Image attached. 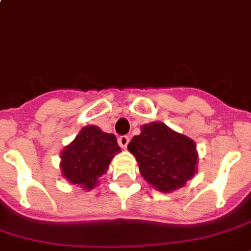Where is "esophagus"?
<instances>
[{"label":"esophagus","instance_id":"1","mask_svg":"<svg viewBox=\"0 0 251 251\" xmlns=\"http://www.w3.org/2000/svg\"><path fill=\"white\" fill-rule=\"evenodd\" d=\"M118 144H120L121 148L126 149V146L129 144V137L127 135H121L120 138H118Z\"/></svg>","mask_w":251,"mask_h":251}]
</instances>
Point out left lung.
I'll return each instance as SVG.
<instances>
[{
    "label": "left lung",
    "instance_id": "1",
    "mask_svg": "<svg viewBox=\"0 0 251 251\" xmlns=\"http://www.w3.org/2000/svg\"><path fill=\"white\" fill-rule=\"evenodd\" d=\"M127 149L137 159L145 181L163 193L185 186L197 173L198 153L194 141L172 130L162 122L141 127Z\"/></svg>",
    "mask_w": 251,
    "mask_h": 251
}]
</instances>
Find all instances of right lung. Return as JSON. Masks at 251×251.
<instances>
[{
    "label": "right lung",
    "mask_w": 251,
    "mask_h": 251,
    "mask_svg": "<svg viewBox=\"0 0 251 251\" xmlns=\"http://www.w3.org/2000/svg\"><path fill=\"white\" fill-rule=\"evenodd\" d=\"M120 151L116 135L105 133L97 126H85L61 153L62 177L72 185L92 190L98 185V178L107 172L113 157Z\"/></svg>",
    "instance_id": "1"
}]
</instances>
